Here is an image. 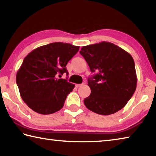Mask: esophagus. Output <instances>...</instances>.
Masks as SVG:
<instances>
[{"label":"esophagus","instance_id":"obj_1","mask_svg":"<svg viewBox=\"0 0 156 156\" xmlns=\"http://www.w3.org/2000/svg\"><path fill=\"white\" fill-rule=\"evenodd\" d=\"M83 84H76V87L77 88H78V87H81V86H83Z\"/></svg>","mask_w":156,"mask_h":156}]
</instances>
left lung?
<instances>
[{
    "label": "left lung",
    "instance_id": "left-lung-1",
    "mask_svg": "<svg viewBox=\"0 0 156 156\" xmlns=\"http://www.w3.org/2000/svg\"><path fill=\"white\" fill-rule=\"evenodd\" d=\"M80 53L91 72H96L88 79L91 94L84 100L86 107L103 115L122 109L137 85L135 63L131 54L105 41L84 46Z\"/></svg>",
    "mask_w": 156,
    "mask_h": 156
}]
</instances>
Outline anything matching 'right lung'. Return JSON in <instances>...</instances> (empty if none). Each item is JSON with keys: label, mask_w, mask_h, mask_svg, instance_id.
<instances>
[{"label": "right lung", "mask_w": 156, "mask_h": 156, "mask_svg": "<svg viewBox=\"0 0 156 156\" xmlns=\"http://www.w3.org/2000/svg\"><path fill=\"white\" fill-rule=\"evenodd\" d=\"M79 47L53 43L34 49L25 58L16 73V83L21 98L30 109L44 115L62 109L75 84L57 76L68 75L66 65Z\"/></svg>", "instance_id": "obj_1"}]
</instances>
